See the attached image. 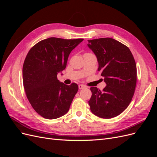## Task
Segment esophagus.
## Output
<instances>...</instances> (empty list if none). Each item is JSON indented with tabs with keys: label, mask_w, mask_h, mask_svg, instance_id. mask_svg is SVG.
I'll use <instances>...</instances> for the list:
<instances>
[{
	"label": "esophagus",
	"mask_w": 157,
	"mask_h": 157,
	"mask_svg": "<svg viewBox=\"0 0 157 157\" xmlns=\"http://www.w3.org/2000/svg\"><path fill=\"white\" fill-rule=\"evenodd\" d=\"M85 88V86H84V85H82V84H80V85H78V88H79L80 90L83 89V88Z\"/></svg>",
	"instance_id": "1"
}]
</instances>
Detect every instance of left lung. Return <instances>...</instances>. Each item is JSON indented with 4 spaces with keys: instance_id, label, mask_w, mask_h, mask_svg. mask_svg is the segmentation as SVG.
I'll list each match as a JSON object with an SVG mask.
<instances>
[{
    "instance_id": "left-lung-1",
    "label": "left lung",
    "mask_w": 157,
    "mask_h": 157,
    "mask_svg": "<svg viewBox=\"0 0 157 157\" xmlns=\"http://www.w3.org/2000/svg\"><path fill=\"white\" fill-rule=\"evenodd\" d=\"M88 42V46L97 57L98 71L107 84L103 90L90 88V110L100 118L115 117L129 105L134 94L137 82L135 59L126 46L111 38Z\"/></svg>"
}]
</instances>
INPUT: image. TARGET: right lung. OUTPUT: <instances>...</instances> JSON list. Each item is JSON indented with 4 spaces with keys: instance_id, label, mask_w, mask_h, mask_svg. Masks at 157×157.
Segmentation results:
<instances>
[{
    "instance_id": "add662e5",
    "label": "right lung",
    "mask_w": 157,
    "mask_h": 157,
    "mask_svg": "<svg viewBox=\"0 0 157 157\" xmlns=\"http://www.w3.org/2000/svg\"><path fill=\"white\" fill-rule=\"evenodd\" d=\"M84 39L50 37L33 46L23 65V83L34 110L47 119H55L69 111L78 86L60 82L57 75L64 70L68 57Z\"/></svg>"
}]
</instances>
